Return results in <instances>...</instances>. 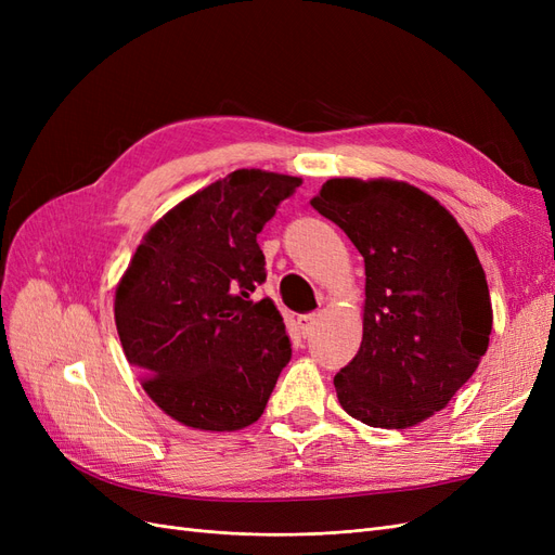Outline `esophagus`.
I'll return each mask as SVG.
<instances>
[{
    "instance_id": "1",
    "label": "esophagus",
    "mask_w": 555,
    "mask_h": 555,
    "mask_svg": "<svg viewBox=\"0 0 555 555\" xmlns=\"http://www.w3.org/2000/svg\"><path fill=\"white\" fill-rule=\"evenodd\" d=\"M314 324H317V314H300L298 317V328H300V333L306 335V338L312 333Z\"/></svg>"
}]
</instances>
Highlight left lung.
Segmentation results:
<instances>
[{
    "label": "left lung",
    "mask_w": 555,
    "mask_h": 555,
    "mask_svg": "<svg viewBox=\"0 0 555 555\" xmlns=\"http://www.w3.org/2000/svg\"><path fill=\"white\" fill-rule=\"evenodd\" d=\"M310 204L365 263L361 347L333 379L343 410L373 428L426 422L489 349L493 308L473 243L440 201L402 180L331 178Z\"/></svg>",
    "instance_id": "8db88e82"
}]
</instances>
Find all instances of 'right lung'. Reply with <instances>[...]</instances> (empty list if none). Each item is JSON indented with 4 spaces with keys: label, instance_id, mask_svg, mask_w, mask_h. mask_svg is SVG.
Here are the masks:
<instances>
[{
    "label": "right lung",
    "instance_id": "obj_1",
    "mask_svg": "<svg viewBox=\"0 0 555 555\" xmlns=\"http://www.w3.org/2000/svg\"><path fill=\"white\" fill-rule=\"evenodd\" d=\"M304 182L238 169L157 220L115 289L127 361L155 405L196 430H241L263 414L292 343L257 233Z\"/></svg>",
    "mask_w": 555,
    "mask_h": 555
}]
</instances>
